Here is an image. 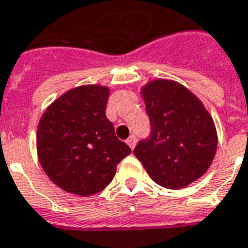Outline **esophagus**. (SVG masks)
<instances>
[{
	"label": "esophagus",
	"instance_id": "1",
	"mask_svg": "<svg viewBox=\"0 0 248 248\" xmlns=\"http://www.w3.org/2000/svg\"><path fill=\"white\" fill-rule=\"evenodd\" d=\"M126 144L129 145V148L131 149H135L136 144H137V137L135 135H132L129 139L126 140Z\"/></svg>",
	"mask_w": 248,
	"mask_h": 248
}]
</instances>
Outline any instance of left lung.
I'll return each mask as SVG.
<instances>
[{
    "mask_svg": "<svg viewBox=\"0 0 248 248\" xmlns=\"http://www.w3.org/2000/svg\"><path fill=\"white\" fill-rule=\"evenodd\" d=\"M152 133L133 150L162 187L179 189L205 174L217 150L215 122L193 93L178 82L154 79L141 89Z\"/></svg>",
    "mask_w": 248,
    "mask_h": 248,
    "instance_id": "8db88e82",
    "label": "left lung"
}]
</instances>
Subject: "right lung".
<instances>
[{
    "label": "right lung",
    "mask_w": 248,
    "mask_h": 248,
    "mask_svg": "<svg viewBox=\"0 0 248 248\" xmlns=\"http://www.w3.org/2000/svg\"><path fill=\"white\" fill-rule=\"evenodd\" d=\"M109 89L74 87L49 104L39 122L38 158L53 183L69 193L90 196L103 191L131 149L117 139L106 117Z\"/></svg>",
    "instance_id": "add662e5"
}]
</instances>
